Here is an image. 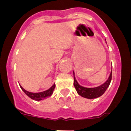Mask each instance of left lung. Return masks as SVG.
<instances>
[{
    "instance_id": "8db88e82",
    "label": "left lung",
    "mask_w": 131,
    "mask_h": 131,
    "mask_svg": "<svg viewBox=\"0 0 131 131\" xmlns=\"http://www.w3.org/2000/svg\"><path fill=\"white\" fill-rule=\"evenodd\" d=\"M73 77H74V86L75 88L76 91L79 95L83 98H88V99H94V98H96L98 97L101 96L103 94L106 92V89L108 88L109 85L110 84L111 81H112V69L111 71L110 76H109L107 80L103 83L100 86H96V87L94 88H86L84 86H81L78 83V82L76 80L75 77V73L73 72Z\"/></svg>"
}]
</instances>
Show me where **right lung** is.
I'll use <instances>...</instances> for the list:
<instances>
[{
    "label": "right lung",
    "instance_id": "obj_1",
    "mask_svg": "<svg viewBox=\"0 0 131 131\" xmlns=\"http://www.w3.org/2000/svg\"><path fill=\"white\" fill-rule=\"evenodd\" d=\"M20 87L21 90L26 94V95L28 96L31 99H33L34 100H37V101H40V100H44L45 98H48V97L50 96L52 94L53 91H54V88H55V84H53L51 87L49 89H48V90H47V91L40 92H29V91H27L26 90H25L21 86H20Z\"/></svg>",
    "mask_w": 131,
    "mask_h": 131
}]
</instances>
